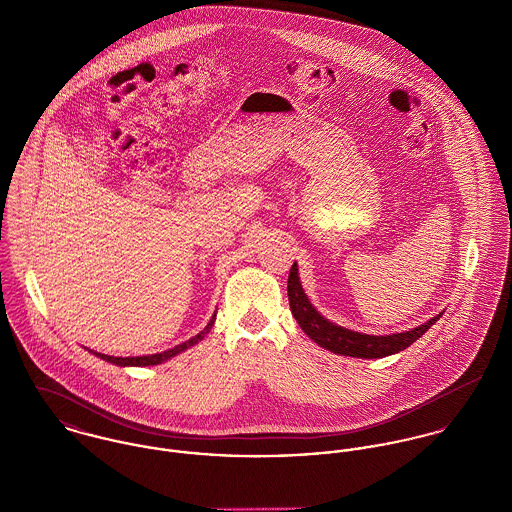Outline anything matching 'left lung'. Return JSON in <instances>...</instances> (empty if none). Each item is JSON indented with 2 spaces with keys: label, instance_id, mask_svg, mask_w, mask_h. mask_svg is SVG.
Masks as SVG:
<instances>
[{
  "label": "left lung",
  "instance_id": "obj_1",
  "mask_svg": "<svg viewBox=\"0 0 512 512\" xmlns=\"http://www.w3.org/2000/svg\"><path fill=\"white\" fill-rule=\"evenodd\" d=\"M288 297H290V309L295 321L311 341H315L319 347L335 355H345L355 359H382V357L400 353L408 349L412 343H416L441 317L439 313L420 327H414L406 333H392V335H366V333L345 329L325 319L311 305V301L307 299V295L301 288L295 262L288 278Z\"/></svg>",
  "mask_w": 512,
  "mask_h": 512
}]
</instances>
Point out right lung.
Wrapping results in <instances>:
<instances>
[{
	"label": "right lung",
	"mask_w": 512,
	"mask_h": 512,
	"mask_svg": "<svg viewBox=\"0 0 512 512\" xmlns=\"http://www.w3.org/2000/svg\"><path fill=\"white\" fill-rule=\"evenodd\" d=\"M215 319H217V315H213L211 317V321L207 323V327L199 333V335H195L193 339H189V341H185V343H181V345H177V347H173V349H169V351H163V353H155V355H146V357H110V355H102V353H94L96 357H100L102 361H108V363H112V365L118 366H155L161 365V363H165V361H169L171 357H175V355H179V353H183L185 349H189V347H193V345H197L209 331H211V327L215 325Z\"/></svg>",
	"instance_id": "right-lung-1"
}]
</instances>
